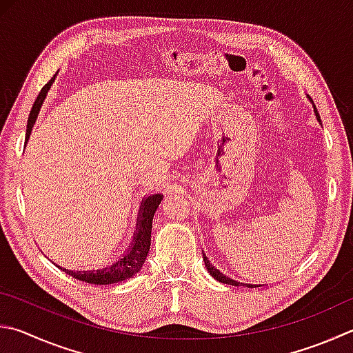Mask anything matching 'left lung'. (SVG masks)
<instances>
[{
	"instance_id": "8db88e82",
	"label": "left lung",
	"mask_w": 353,
	"mask_h": 353,
	"mask_svg": "<svg viewBox=\"0 0 353 353\" xmlns=\"http://www.w3.org/2000/svg\"><path fill=\"white\" fill-rule=\"evenodd\" d=\"M315 111H316V115H318V119H319V114H318V110L315 108ZM321 120V119H319ZM203 261H205V267H207V270L210 272V274L211 276H213L214 279H217L219 281V283H223V284H230V285H247L248 288H254V287H261V285H254V284H242V283H238V281H233V279H230L228 276H225V274H222L219 270H216V268L210 264V261L205 258L203 256Z\"/></svg>"
}]
</instances>
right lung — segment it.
Listing matches in <instances>:
<instances>
[{
    "mask_svg": "<svg viewBox=\"0 0 353 353\" xmlns=\"http://www.w3.org/2000/svg\"><path fill=\"white\" fill-rule=\"evenodd\" d=\"M54 80H55V75L46 83V85L43 86L40 94H38L34 106H32V111L29 114V120H28V130H26V142L29 140V136L32 132V126H34V123H35L37 115H38V112H40V108L43 105V100L46 99V94H48L49 88H50V85H52ZM160 201H162V194H152V196L146 197L143 201L142 210H140V217L137 222L136 233H134V241L131 243V247L126 250L123 258L105 268H100V270L72 272V270H66V268L60 267L61 270L68 273L69 276L83 281V283L97 284V285L115 284V283H120V281L130 279L131 276H134V274H136L140 268H142V265L145 264L146 256H148L150 245H151L152 217H154V213H156Z\"/></svg>",
    "mask_w": 353,
    "mask_h": 353,
    "instance_id": "right-lung-1",
    "label": "right lung"
}]
</instances>
